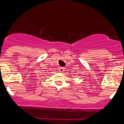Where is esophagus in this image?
<instances>
[{"instance_id":"esophagus-1","label":"esophagus","mask_w":124,"mask_h":124,"mask_svg":"<svg viewBox=\"0 0 124 124\" xmlns=\"http://www.w3.org/2000/svg\"><path fill=\"white\" fill-rule=\"evenodd\" d=\"M64 71V68H59V72H60V73H63V72Z\"/></svg>"}]
</instances>
